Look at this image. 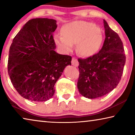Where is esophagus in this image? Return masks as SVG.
Wrapping results in <instances>:
<instances>
[{
    "label": "esophagus",
    "mask_w": 135,
    "mask_h": 135,
    "mask_svg": "<svg viewBox=\"0 0 135 135\" xmlns=\"http://www.w3.org/2000/svg\"><path fill=\"white\" fill-rule=\"evenodd\" d=\"M71 64H72L73 65L75 66V67H78V65H79L78 61H77V59L76 58H72Z\"/></svg>",
    "instance_id": "1"
}]
</instances>
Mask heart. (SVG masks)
Here are the masks:
<instances>
[{
  "mask_svg": "<svg viewBox=\"0 0 135 135\" xmlns=\"http://www.w3.org/2000/svg\"><path fill=\"white\" fill-rule=\"evenodd\" d=\"M62 36L55 35L54 42L61 51L69 53L77 45L79 55L88 58L97 54L103 43V35L95 24L83 21H76L64 25Z\"/></svg>",
  "mask_w": 135,
  "mask_h": 135,
  "instance_id": "b5f03b06",
  "label": "heart"
}]
</instances>
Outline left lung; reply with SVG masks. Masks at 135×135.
Returning a JSON list of instances; mask_svg holds the SVG:
<instances>
[{
  "instance_id": "8db88e82",
  "label": "left lung",
  "mask_w": 135,
  "mask_h": 135,
  "mask_svg": "<svg viewBox=\"0 0 135 135\" xmlns=\"http://www.w3.org/2000/svg\"><path fill=\"white\" fill-rule=\"evenodd\" d=\"M105 38L98 54L86 59L79 58L77 88L89 99L107 95L115 89L122 77L126 62L123 42L104 20Z\"/></svg>"
}]
</instances>
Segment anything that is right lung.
Listing matches in <instances>:
<instances>
[{"instance_id":"add662e5","label":"right lung","mask_w":135,"mask_h":135,"mask_svg":"<svg viewBox=\"0 0 135 135\" xmlns=\"http://www.w3.org/2000/svg\"><path fill=\"white\" fill-rule=\"evenodd\" d=\"M56 21L34 18L26 22L12 40L8 71L18 93L26 99L46 101L53 97L54 86L71 56L55 52L53 33Z\"/></svg>"}]
</instances>
